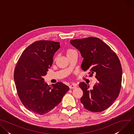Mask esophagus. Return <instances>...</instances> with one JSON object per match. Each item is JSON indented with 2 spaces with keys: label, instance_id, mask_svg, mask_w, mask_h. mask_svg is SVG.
<instances>
[{
  "label": "esophagus",
  "instance_id": "obj_1",
  "mask_svg": "<svg viewBox=\"0 0 134 134\" xmlns=\"http://www.w3.org/2000/svg\"><path fill=\"white\" fill-rule=\"evenodd\" d=\"M76 86H77V85L76 84H72L69 86V87L70 89H73V88H75L76 87Z\"/></svg>",
  "mask_w": 134,
  "mask_h": 134
}]
</instances>
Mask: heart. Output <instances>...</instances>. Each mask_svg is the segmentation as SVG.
Masks as SVG:
<instances>
[{"label": "heart", "mask_w": 134, "mask_h": 134, "mask_svg": "<svg viewBox=\"0 0 134 134\" xmlns=\"http://www.w3.org/2000/svg\"><path fill=\"white\" fill-rule=\"evenodd\" d=\"M75 52H76L75 50H73V49H69L67 50V55H68L70 54H71V53H72Z\"/></svg>", "instance_id": "obj_1"}]
</instances>
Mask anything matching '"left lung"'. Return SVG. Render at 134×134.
Masks as SVG:
<instances>
[{
	"instance_id": "1",
	"label": "left lung",
	"mask_w": 134,
	"mask_h": 134,
	"mask_svg": "<svg viewBox=\"0 0 134 134\" xmlns=\"http://www.w3.org/2000/svg\"><path fill=\"white\" fill-rule=\"evenodd\" d=\"M70 43L78 49L83 58L81 68L95 75L97 82L90 90L85 83L79 86L83 92L81 102L92 112H101L112 105L119 94L122 68L118 56L103 41L97 37L71 40Z\"/></svg>"
}]
</instances>
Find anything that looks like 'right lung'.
Segmentation results:
<instances>
[{"instance_id":"obj_1","label":"right lung","mask_w":134,"mask_h":134,"mask_svg":"<svg viewBox=\"0 0 134 134\" xmlns=\"http://www.w3.org/2000/svg\"><path fill=\"white\" fill-rule=\"evenodd\" d=\"M60 47L58 42L36 41L25 49L15 68L14 78L18 97L24 107L34 113L42 115L52 110L69 89L62 82L48 85L43 78Z\"/></svg>"}]
</instances>
